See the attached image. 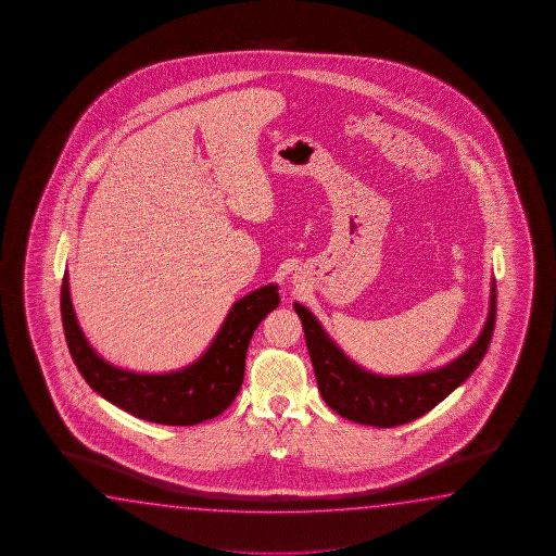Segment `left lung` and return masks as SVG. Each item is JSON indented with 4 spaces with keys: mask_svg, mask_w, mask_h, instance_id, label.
<instances>
[{
    "mask_svg": "<svg viewBox=\"0 0 556 556\" xmlns=\"http://www.w3.org/2000/svg\"><path fill=\"white\" fill-rule=\"evenodd\" d=\"M293 309L302 319L305 342L317 377L320 396L337 415L352 422L393 428L413 422L442 403L477 369L489 350L496 323V282L492 280L489 319L471 349L452 364L416 376L386 377L369 374L350 362L329 339L319 320L300 303Z\"/></svg>",
    "mask_w": 556,
    "mask_h": 556,
    "instance_id": "1",
    "label": "left lung"
}]
</instances>
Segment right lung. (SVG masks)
Returning a JSON list of instances; mask_svg holds the SVG:
<instances>
[{
    "instance_id": "add662e5",
    "label": "right lung",
    "mask_w": 556,
    "mask_h": 556,
    "mask_svg": "<svg viewBox=\"0 0 556 556\" xmlns=\"http://www.w3.org/2000/svg\"><path fill=\"white\" fill-rule=\"evenodd\" d=\"M278 303L280 295L274 283L249 293L231 307L202 358L179 371L146 376L111 366L89 346L70 300L67 273L60 298L67 349L89 387L141 420L167 426H192L216 418L236 401L254 329Z\"/></svg>"
}]
</instances>
